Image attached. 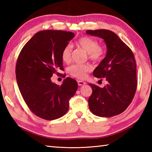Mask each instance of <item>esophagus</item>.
<instances>
[{"mask_svg": "<svg viewBox=\"0 0 152 152\" xmlns=\"http://www.w3.org/2000/svg\"><path fill=\"white\" fill-rule=\"evenodd\" d=\"M85 83H86L83 82V81H82V80H78V84L80 86H82L85 85Z\"/></svg>", "mask_w": 152, "mask_h": 152, "instance_id": "esophagus-1", "label": "esophagus"}]
</instances>
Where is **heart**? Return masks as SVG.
Wrapping results in <instances>:
<instances>
[{
	"mask_svg": "<svg viewBox=\"0 0 152 152\" xmlns=\"http://www.w3.org/2000/svg\"><path fill=\"white\" fill-rule=\"evenodd\" d=\"M76 45L88 53L89 58L94 62L101 61L104 54V50L102 46L99 45L98 42L92 38L83 37L76 42ZM72 46L68 44L61 52V58L63 62L69 63L72 59ZM92 70V66L89 64H75L70 66L69 71L70 75L78 79H83L87 74Z\"/></svg>",
	"mask_w": 152,
	"mask_h": 152,
	"instance_id": "1",
	"label": "heart"
}]
</instances>
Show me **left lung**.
<instances>
[{"instance_id": "obj_1", "label": "left lung", "mask_w": 152, "mask_h": 152, "mask_svg": "<svg viewBox=\"0 0 152 152\" xmlns=\"http://www.w3.org/2000/svg\"><path fill=\"white\" fill-rule=\"evenodd\" d=\"M86 33L101 38L107 47L106 57L93 72L96 78H105L107 83L102 88L89 83L93 90L88 99L90 110L99 117L120 114L131 104L137 90V64L133 53L111 31L88 30Z\"/></svg>"}]
</instances>
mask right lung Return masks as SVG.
Returning a JSON list of instances; mask_svg holds the SVG:
<instances>
[{
    "label": "right lung",
    "instance_id": "obj_1",
    "mask_svg": "<svg viewBox=\"0 0 152 152\" xmlns=\"http://www.w3.org/2000/svg\"><path fill=\"white\" fill-rule=\"evenodd\" d=\"M74 37L72 32H38L19 55L15 66L18 88L31 111L40 118L53 120L62 117L78 89L72 78L64 79L61 86L51 80L57 70H64L61 52Z\"/></svg>",
    "mask_w": 152,
    "mask_h": 152
}]
</instances>
